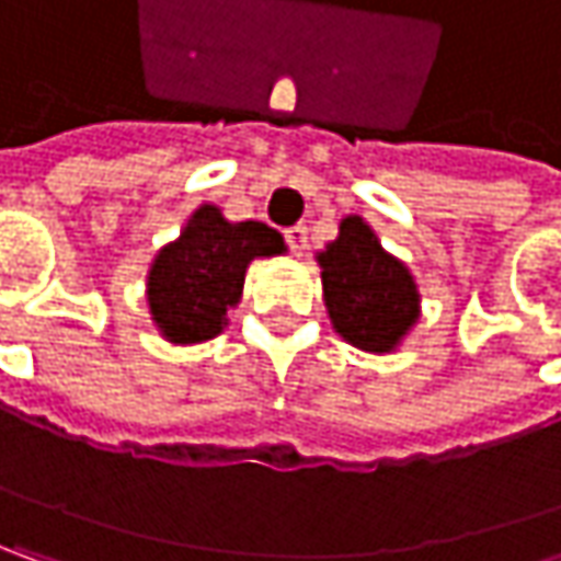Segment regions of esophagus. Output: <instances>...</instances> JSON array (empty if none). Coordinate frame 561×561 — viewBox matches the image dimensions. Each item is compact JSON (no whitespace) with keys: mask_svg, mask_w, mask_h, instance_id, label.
Segmentation results:
<instances>
[{"mask_svg":"<svg viewBox=\"0 0 561 561\" xmlns=\"http://www.w3.org/2000/svg\"><path fill=\"white\" fill-rule=\"evenodd\" d=\"M285 244H288V251H291L295 256L305 254L307 226H291V229H285Z\"/></svg>","mask_w":561,"mask_h":561,"instance_id":"1","label":"esophagus"}]
</instances>
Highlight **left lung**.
<instances>
[{
    "label": "left lung",
    "instance_id": "1",
    "mask_svg": "<svg viewBox=\"0 0 561 561\" xmlns=\"http://www.w3.org/2000/svg\"><path fill=\"white\" fill-rule=\"evenodd\" d=\"M320 266L329 317L342 339L364 352H392L417 320V288L404 263L379 248L364 219L348 216Z\"/></svg>",
    "mask_w": 561,
    "mask_h": 561
}]
</instances>
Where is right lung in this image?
I'll list each match as a JSON object with an SVG mask.
<instances>
[{"label":"right lung","mask_w":561,"mask_h":561,"mask_svg":"<svg viewBox=\"0 0 561 561\" xmlns=\"http://www.w3.org/2000/svg\"><path fill=\"white\" fill-rule=\"evenodd\" d=\"M282 251V234L263 222H226L216 207L197 209L182 238L159 251L147 279L150 313L162 335L172 342L213 339L241 298L248 263Z\"/></svg>","instance_id":"1"}]
</instances>
